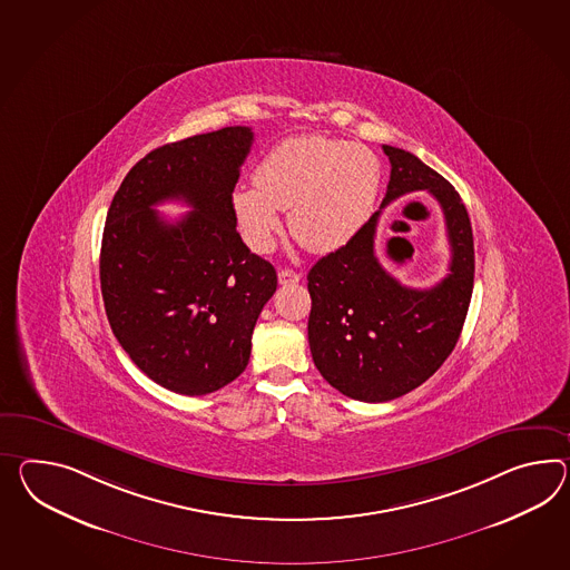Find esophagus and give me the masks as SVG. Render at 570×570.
Segmentation results:
<instances>
[{"label":"esophagus","mask_w":570,"mask_h":570,"mask_svg":"<svg viewBox=\"0 0 570 570\" xmlns=\"http://www.w3.org/2000/svg\"><path fill=\"white\" fill-rule=\"evenodd\" d=\"M301 274H296V272H292V269H279L278 272V282L282 286H292V284H298L301 282Z\"/></svg>","instance_id":"obj_1"}]
</instances>
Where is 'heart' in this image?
Segmentation results:
<instances>
[{"instance_id": "b5f03b06", "label": "heart", "mask_w": 570, "mask_h": 570, "mask_svg": "<svg viewBox=\"0 0 570 570\" xmlns=\"http://www.w3.org/2000/svg\"><path fill=\"white\" fill-rule=\"evenodd\" d=\"M381 165L375 154L342 139L279 141L255 170V187H238L233 209L250 249L267 250L291 209V235L315 253L344 247L375 209Z\"/></svg>"}]
</instances>
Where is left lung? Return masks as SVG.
Masks as SVG:
<instances>
[{"label":"left lung","instance_id":"8db88e82","mask_svg":"<svg viewBox=\"0 0 570 570\" xmlns=\"http://www.w3.org/2000/svg\"><path fill=\"white\" fill-rule=\"evenodd\" d=\"M391 163L387 194L344 247L308 272V346L323 379L358 402L402 397L431 379L458 344L473 291V235L455 187L417 156L383 146ZM429 190L445 214L450 274L432 289H407L374 253L377 216L389 200Z\"/></svg>","mask_w":570,"mask_h":570}]
</instances>
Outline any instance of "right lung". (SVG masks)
<instances>
[{
	"instance_id": "obj_1",
	"label": "right lung",
	"mask_w": 570,
	"mask_h": 570,
	"mask_svg": "<svg viewBox=\"0 0 570 570\" xmlns=\"http://www.w3.org/2000/svg\"><path fill=\"white\" fill-rule=\"evenodd\" d=\"M250 127H223L146 154L112 197L100 291L112 334L154 383L206 395L247 368L250 335L276 269L236 233L233 209ZM183 200L168 224L153 209Z\"/></svg>"
}]
</instances>
